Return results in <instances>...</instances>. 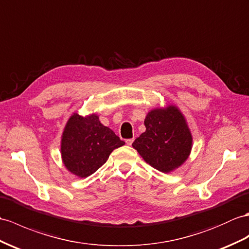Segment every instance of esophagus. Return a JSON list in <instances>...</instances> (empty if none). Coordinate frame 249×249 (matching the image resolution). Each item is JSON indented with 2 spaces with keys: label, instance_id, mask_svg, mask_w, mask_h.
I'll return each instance as SVG.
<instances>
[{
  "label": "esophagus",
  "instance_id": "esophagus-1",
  "mask_svg": "<svg viewBox=\"0 0 249 249\" xmlns=\"http://www.w3.org/2000/svg\"><path fill=\"white\" fill-rule=\"evenodd\" d=\"M133 141H134V139H126V141H125V143L126 144H128V145H131L132 144V142H133Z\"/></svg>",
  "mask_w": 249,
  "mask_h": 249
}]
</instances>
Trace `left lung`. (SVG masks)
<instances>
[{"label": "left lung", "instance_id": "obj_1", "mask_svg": "<svg viewBox=\"0 0 249 249\" xmlns=\"http://www.w3.org/2000/svg\"><path fill=\"white\" fill-rule=\"evenodd\" d=\"M145 131L132 143L143 160L163 173L174 171L188 160L192 134L177 106L155 107L144 118Z\"/></svg>", "mask_w": 249, "mask_h": 249}]
</instances>
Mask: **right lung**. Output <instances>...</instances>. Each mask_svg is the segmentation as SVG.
<instances>
[{
  "label": "right lung",
  "mask_w": 249,
  "mask_h": 249,
  "mask_svg": "<svg viewBox=\"0 0 249 249\" xmlns=\"http://www.w3.org/2000/svg\"><path fill=\"white\" fill-rule=\"evenodd\" d=\"M124 142L99 121L98 115L81 116L74 113L61 136V157L65 168L76 177L86 178L107 160L113 150Z\"/></svg>",
  "instance_id": "add662e5"
}]
</instances>
